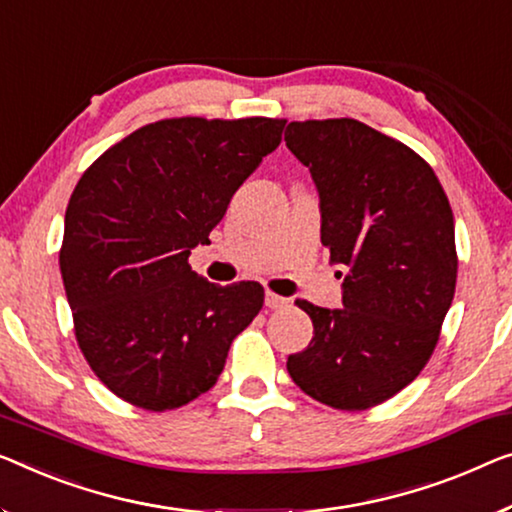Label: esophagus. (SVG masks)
Returning a JSON list of instances; mask_svg holds the SVG:
<instances>
[{"instance_id": "34e87169", "label": "esophagus", "mask_w": 512, "mask_h": 512, "mask_svg": "<svg viewBox=\"0 0 512 512\" xmlns=\"http://www.w3.org/2000/svg\"><path fill=\"white\" fill-rule=\"evenodd\" d=\"M264 303H266V308L280 310V308H285V305H287V299H285V296H278V294H273V292H266Z\"/></svg>"}]
</instances>
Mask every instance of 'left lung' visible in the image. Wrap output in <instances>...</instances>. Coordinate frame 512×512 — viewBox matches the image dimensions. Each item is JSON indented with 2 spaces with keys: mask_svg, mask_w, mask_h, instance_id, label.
<instances>
[{
  "mask_svg": "<svg viewBox=\"0 0 512 512\" xmlns=\"http://www.w3.org/2000/svg\"><path fill=\"white\" fill-rule=\"evenodd\" d=\"M285 142L317 186L331 262L347 266L342 308L299 301L315 335L287 358L289 377L333 409H370L439 340L457 280L451 204L416 151L356 119L292 121Z\"/></svg>",
  "mask_w": 512,
  "mask_h": 512,
  "instance_id": "obj_1",
  "label": "left lung"
}]
</instances>
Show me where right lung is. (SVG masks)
<instances>
[{"label":"right lung","instance_id":"add662e5","mask_svg":"<svg viewBox=\"0 0 512 512\" xmlns=\"http://www.w3.org/2000/svg\"><path fill=\"white\" fill-rule=\"evenodd\" d=\"M285 119H163L96 160L64 218L59 269L75 338L117 398L149 411L200 398L264 303L259 282L220 287L188 255L282 140Z\"/></svg>","mask_w":512,"mask_h":512}]
</instances>
